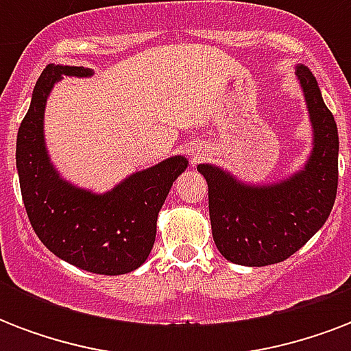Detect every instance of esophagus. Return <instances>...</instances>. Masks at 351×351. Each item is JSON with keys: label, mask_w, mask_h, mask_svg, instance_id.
Masks as SVG:
<instances>
[{"label": "esophagus", "mask_w": 351, "mask_h": 351, "mask_svg": "<svg viewBox=\"0 0 351 351\" xmlns=\"http://www.w3.org/2000/svg\"><path fill=\"white\" fill-rule=\"evenodd\" d=\"M191 156H193V162H197V160L204 158V151L202 149H195V151H191Z\"/></svg>", "instance_id": "obj_1"}]
</instances>
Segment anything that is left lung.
<instances>
[{
    "label": "left lung",
    "mask_w": 351,
    "mask_h": 351,
    "mask_svg": "<svg viewBox=\"0 0 351 351\" xmlns=\"http://www.w3.org/2000/svg\"><path fill=\"white\" fill-rule=\"evenodd\" d=\"M313 125L304 169L280 184L244 186L219 167H197L208 182L209 219L219 251L234 264L269 266L299 251L332 213L339 184V134L315 76L297 67Z\"/></svg>",
    "instance_id": "obj_1"
}]
</instances>
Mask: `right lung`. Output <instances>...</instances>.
Wrapping results in <instances>:
<instances>
[{
  "label": "right lung",
  "mask_w": 351,
  "mask_h": 351,
  "mask_svg": "<svg viewBox=\"0 0 351 351\" xmlns=\"http://www.w3.org/2000/svg\"><path fill=\"white\" fill-rule=\"evenodd\" d=\"M63 74L90 76L93 71L47 65L19 125L16 167L27 217L38 239L69 264L100 275H123L142 266L153 250L158 211L187 160H164L106 195H93L62 180L47 156L43 111L52 85Z\"/></svg>",
  "instance_id": "right-lung-1"
}]
</instances>
